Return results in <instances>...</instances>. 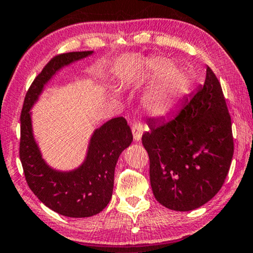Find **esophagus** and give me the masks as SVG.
<instances>
[{
	"label": "esophagus",
	"mask_w": 253,
	"mask_h": 253,
	"mask_svg": "<svg viewBox=\"0 0 253 253\" xmlns=\"http://www.w3.org/2000/svg\"><path fill=\"white\" fill-rule=\"evenodd\" d=\"M132 134L134 141H140L142 134V126L141 124H133L132 126Z\"/></svg>",
	"instance_id": "1"
}]
</instances>
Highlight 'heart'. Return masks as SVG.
<instances>
[{
	"instance_id": "obj_1",
	"label": "heart",
	"mask_w": 253,
	"mask_h": 253,
	"mask_svg": "<svg viewBox=\"0 0 253 253\" xmlns=\"http://www.w3.org/2000/svg\"><path fill=\"white\" fill-rule=\"evenodd\" d=\"M156 79L142 99L146 112L152 116H164L174 109L189 93L193 76L182 66H172V61L163 57L149 58L141 67L142 80Z\"/></svg>"
}]
</instances>
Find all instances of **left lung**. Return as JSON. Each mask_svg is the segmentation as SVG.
<instances>
[{
  "label": "left lung",
  "instance_id": "left-lung-1",
  "mask_svg": "<svg viewBox=\"0 0 253 253\" xmlns=\"http://www.w3.org/2000/svg\"><path fill=\"white\" fill-rule=\"evenodd\" d=\"M148 127L142 145L159 203L190 211L209 202L224 185L234 153L230 116L211 68L175 114L149 121Z\"/></svg>",
  "mask_w": 253,
  "mask_h": 253
}]
</instances>
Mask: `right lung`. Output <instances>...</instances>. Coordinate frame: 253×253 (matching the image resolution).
<instances>
[{
	"instance_id": "obj_1",
	"label": "right lung",
	"mask_w": 253,
	"mask_h": 253,
	"mask_svg": "<svg viewBox=\"0 0 253 253\" xmlns=\"http://www.w3.org/2000/svg\"><path fill=\"white\" fill-rule=\"evenodd\" d=\"M91 54L93 51H80L51 59L29 87L20 118V161L29 188L51 210L71 218L92 217L107 207L114 187L116 163L133 139L126 119L120 116L93 130L85 157L74 169H56L43 157L33 130L32 108L53 76Z\"/></svg>"
}]
</instances>
